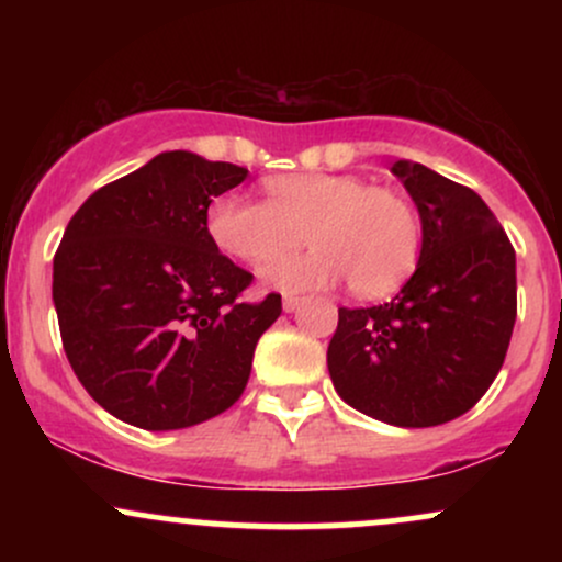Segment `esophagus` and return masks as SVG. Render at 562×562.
Instances as JSON below:
<instances>
[{
    "label": "esophagus",
    "mask_w": 562,
    "mask_h": 562,
    "mask_svg": "<svg viewBox=\"0 0 562 562\" xmlns=\"http://www.w3.org/2000/svg\"><path fill=\"white\" fill-rule=\"evenodd\" d=\"M301 303H303V299H299V295H285V299H282V308L290 314V312H295Z\"/></svg>",
    "instance_id": "34e87169"
}]
</instances>
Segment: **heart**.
Instances as JSON below:
<instances>
[{"label": "heart", "mask_w": 562, "mask_h": 562, "mask_svg": "<svg viewBox=\"0 0 562 562\" xmlns=\"http://www.w3.org/2000/svg\"><path fill=\"white\" fill-rule=\"evenodd\" d=\"M267 203L243 195L216 198L205 229L222 254L245 263H266L300 247L306 257L261 269V282L282 293L333 288L351 280L364 299L391 293L409 277L420 250V222L409 200L370 187L353 173H282L263 182Z\"/></svg>", "instance_id": "1"}]
</instances>
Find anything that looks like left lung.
Masks as SVG:
<instances>
[{"instance_id":"left-lung-1","label":"left lung","mask_w":562,"mask_h":562,"mask_svg":"<svg viewBox=\"0 0 562 562\" xmlns=\"http://www.w3.org/2000/svg\"><path fill=\"white\" fill-rule=\"evenodd\" d=\"M420 259L389 303L338 308L327 370L348 406L398 428L465 415L494 383L515 325V250L488 205L428 166L396 160Z\"/></svg>"}]
</instances>
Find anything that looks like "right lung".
Masks as SVG:
<instances>
[{"label":"right lung","mask_w":562,"mask_h":562,"mask_svg":"<svg viewBox=\"0 0 562 562\" xmlns=\"http://www.w3.org/2000/svg\"><path fill=\"white\" fill-rule=\"evenodd\" d=\"M248 169L190 150L160 153L100 187L55 254L53 301L76 378L102 409L145 430L190 428L240 398L269 293L243 303L254 274L218 254L205 229L211 198Z\"/></svg>","instance_id":"add662e5"}]
</instances>
